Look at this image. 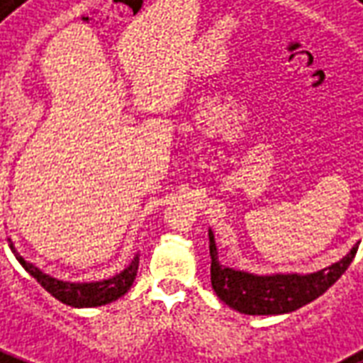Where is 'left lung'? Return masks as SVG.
Returning a JSON list of instances; mask_svg holds the SVG:
<instances>
[{"label": "left lung", "instance_id": "1", "mask_svg": "<svg viewBox=\"0 0 363 363\" xmlns=\"http://www.w3.org/2000/svg\"><path fill=\"white\" fill-rule=\"evenodd\" d=\"M211 250V282L216 296L226 306L245 315H280L290 313L319 298L337 282L356 257L358 243L350 253L325 271L313 274H274V277H255L250 272L234 271L218 263L216 243L213 232H208Z\"/></svg>", "mask_w": 363, "mask_h": 363}]
</instances>
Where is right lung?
I'll return each mask as SVG.
<instances>
[{
  "label": "right lung",
  "mask_w": 363,
  "mask_h": 363,
  "mask_svg": "<svg viewBox=\"0 0 363 363\" xmlns=\"http://www.w3.org/2000/svg\"><path fill=\"white\" fill-rule=\"evenodd\" d=\"M9 245H11L13 253L17 255L18 263L25 267V271L30 272L34 279L38 280V284L52 294L55 300L63 301V303H67L71 308H94V306H106L110 301H116L129 288L133 286L137 269H139V255H135L131 265L127 267L125 271H121L120 274H116L113 279L100 280V282H77V284H73V282H63V280L52 279L50 274L42 272L33 263H28V261L21 257L15 251V247H13V243H9Z\"/></svg>",
  "instance_id": "1"
}]
</instances>
